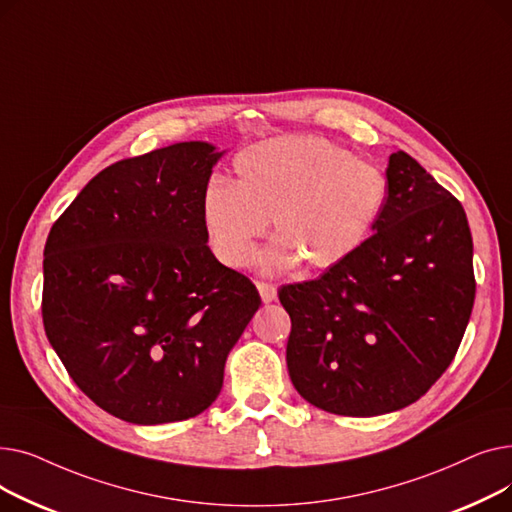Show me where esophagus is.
Listing matches in <instances>:
<instances>
[{
  "instance_id": "1",
  "label": "esophagus",
  "mask_w": 512,
  "mask_h": 512,
  "mask_svg": "<svg viewBox=\"0 0 512 512\" xmlns=\"http://www.w3.org/2000/svg\"><path fill=\"white\" fill-rule=\"evenodd\" d=\"M257 290L261 294V301L263 303H272L278 297V288L274 284H267V282H257Z\"/></svg>"
}]
</instances>
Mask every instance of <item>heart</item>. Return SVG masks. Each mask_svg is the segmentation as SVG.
Returning a JSON list of instances; mask_svg holds the SVG:
<instances>
[{
	"mask_svg": "<svg viewBox=\"0 0 512 512\" xmlns=\"http://www.w3.org/2000/svg\"><path fill=\"white\" fill-rule=\"evenodd\" d=\"M236 182L211 178L201 218L213 255L232 270L253 263L267 226L276 240L261 270L280 276L305 263L324 272L351 257L388 199L382 170L319 137H276L234 157Z\"/></svg>",
	"mask_w": 512,
	"mask_h": 512,
	"instance_id": "heart-1",
	"label": "heart"
}]
</instances>
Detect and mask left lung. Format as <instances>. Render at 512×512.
Instances as JSON below:
<instances>
[{
  "label": "left lung",
  "instance_id": "left-lung-1",
  "mask_svg": "<svg viewBox=\"0 0 512 512\" xmlns=\"http://www.w3.org/2000/svg\"><path fill=\"white\" fill-rule=\"evenodd\" d=\"M373 234L317 280L278 290L292 386L313 407L375 417L409 407L452 363L473 301L463 205L405 151L388 159Z\"/></svg>",
  "mask_w": 512,
  "mask_h": 512
}]
</instances>
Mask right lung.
I'll list each match as a JSON object with an SVG mask.
<instances>
[{"label": "right lung", "mask_w": 512, "mask_h": 512, "mask_svg": "<svg viewBox=\"0 0 512 512\" xmlns=\"http://www.w3.org/2000/svg\"><path fill=\"white\" fill-rule=\"evenodd\" d=\"M222 155L188 141L116 161L47 236L49 344L74 384L122 421L203 413L261 305L255 284L207 247L201 199Z\"/></svg>", "instance_id": "add662e5"}]
</instances>
